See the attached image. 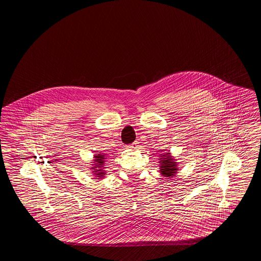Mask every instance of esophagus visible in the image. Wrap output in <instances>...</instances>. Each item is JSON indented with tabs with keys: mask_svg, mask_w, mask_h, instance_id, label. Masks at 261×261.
Instances as JSON below:
<instances>
[{
	"mask_svg": "<svg viewBox=\"0 0 261 261\" xmlns=\"http://www.w3.org/2000/svg\"><path fill=\"white\" fill-rule=\"evenodd\" d=\"M137 146H138V142L137 141H135V142H133V143L128 145L129 148H137Z\"/></svg>",
	"mask_w": 261,
	"mask_h": 261,
	"instance_id": "34e87169",
	"label": "esophagus"
}]
</instances>
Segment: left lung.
I'll use <instances>...</instances> for the list:
<instances>
[{"mask_svg":"<svg viewBox=\"0 0 261 261\" xmlns=\"http://www.w3.org/2000/svg\"><path fill=\"white\" fill-rule=\"evenodd\" d=\"M160 159H161V161H160L161 174H163V176H166V177L174 176V174L176 173V170H177V167H176L177 162H175V160L173 158H171L169 153L162 155Z\"/></svg>","mask_w":261,"mask_h":261,"instance_id":"left-lung-1","label":"left lung"}]
</instances>
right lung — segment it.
Returning a JSON list of instances; mask_svg holds the SVG:
<instances>
[{"label":"right lung","mask_w":261,"mask_h":261,"mask_svg":"<svg viewBox=\"0 0 261 261\" xmlns=\"http://www.w3.org/2000/svg\"><path fill=\"white\" fill-rule=\"evenodd\" d=\"M95 166L92 167V169H94V174L97 175L96 177H102L105 174V171L103 170V165L105 162V157L104 155L101 154H96L95 155Z\"/></svg>","instance_id":"obj_1"}]
</instances>
